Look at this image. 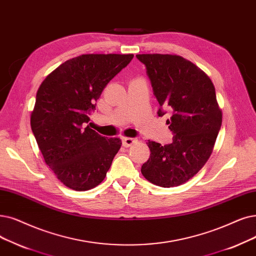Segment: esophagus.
I'll return each instance as SVG.
<instances>
[{"instance_id": "34e87169", "label": "esophagus", "mask_w": 256, "mask_h": 256, "mask_svg": "<svg viewBox=\"0 0 256 256\" xmlns=\"http://www.w3.org/2000/svg\"><path fill=\"white\" fill-rule=\"evenodd\" d=\"M137 140L134 139V138H124L122 139V146H126V148H128L130 146H132Z\"/></svg>"}]
</instances>
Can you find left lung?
Returning a JSON list of instances; mask_svg holds the SVG:
<instances>
[{
    "instance_id": "1",
    "label": "left lung",
    "mask_w": 256,
    "mask_h": 256,
    "mask_svg": "<svg viewBox=\"0 0 256 256\" xmlns=\"http://www.w3.org/2000/svg\"><path fill=\"white\" fill-rule=\"evenodd\" d=\"M144 64L158 115L170 114L166 124L174 134L168 146L150 141L148 160L141 172L161 187L179 186L198 174L212 152L222 126L216 88L209 77L179 55L137 54Z\"/></svg>"
}]
</instances>
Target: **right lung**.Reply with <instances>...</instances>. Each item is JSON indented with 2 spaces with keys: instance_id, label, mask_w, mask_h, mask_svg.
I'll list each match as a JSON object with an SVG mask.
<instances>
[{
  "instance_id": "1",
  "label": "right lung",
  "mask_w": 256,
  "mask_h": 256,
  "mask_svg": "<svg viewBox=\"0 0 256 256\" xmlns=\"http://www.w3.org/2000/svg\"><path fill=\"white\" fill-rule=\"evenodd\" d=\"M132 54H84L62 64L40 86L31 130L49 168L66 187L86 192L100 184L121 146L86 124L106 86Z\"/></svg>"
}]
</instances>
